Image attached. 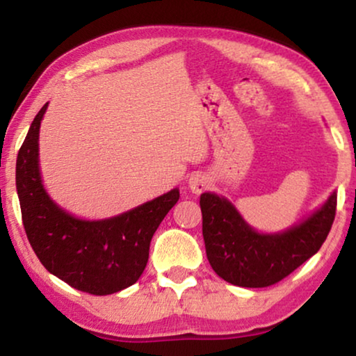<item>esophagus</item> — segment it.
<instances>
[{"instance_id":"esophagus-1","label":"esophagus","mask_w":356,"mask_h":356,"mask_svg":"<svg viewBox=\"0 0 356 356\" xmlns=\"http://www.w3.org/2000/svg\"><path fill=\"white\" fill-rule=\"evenodd\" d=\"M188 184H189V189H191L194 194H201L202 191H206V189L209 188V178L206 177V175L196 173L189 178Z\"/></svg>"}]
</instances>
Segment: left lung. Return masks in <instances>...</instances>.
<instances>
[{
    "mask_svg": "<svg viewBox=\"0 0 356 356\" xmlns=\"http://www.w3.org/2000/svg\"><path fill=\"white\" fill-rule=\"evenodd\" d=\"M202 235L207 259L218 277L248 289L274 285L314 256L327 238L337 209V194L298 225L261 235L243 220L225 197L201 194Z\"/></svg>",
    "mask_w": 356,
    "mask_h": 356,
    "instance_id": "left-lung-1",
    "label": "left lung"
}]
</instances>
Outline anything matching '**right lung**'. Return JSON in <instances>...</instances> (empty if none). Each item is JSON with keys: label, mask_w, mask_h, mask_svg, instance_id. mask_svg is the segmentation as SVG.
<instances>
[{"label": "right lung", "mask_w": 356, "mask_h": 356, "mask_svg": "<svg viewBox=\"0 0 356 356\" xmlns=\"http://www.w3.org/2000/svg\"><path fill=\"white\" fill-rule=\"evenodd\" d=\"M48 104L42 106L16 163V186L22 223L43 267L72 289L90 295H111L138 282L149 259L155 230L179 191L105 220H81L63 211L43 189L38 168V131Z\"/></svg>", "instance_id": "obj_1"}]
</instances>
